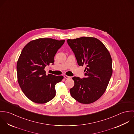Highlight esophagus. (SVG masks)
<instances>
[{
	"mask_svg": "<svg viewBox=\"0 0 134 134\" xmlns=\"http://www.w3.org/2000/svg\"><path fill=\"white\" fill-rule=\"evenodd\" d=\"M64 78H65L66 79H70L71 77H69V76H68L65 75V76H64Z\"/></svg>",
	"mask_w": 134,
	"mask_h": 134,
	"instance_id": "34e87169",
	"label": "esophagus"
}]
</instances>
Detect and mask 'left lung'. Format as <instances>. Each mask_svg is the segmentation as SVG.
I'll return each instance as SVG.
<instances>
[{"mask_svg":"<svg viewBox=\"0 0 134 134\" xmlns=\"http://www.w3.org/2000/svg\"><path fill=\"white\" fill-rule=\"evenodd\" d=\"M67 42L78 64L86 65L85 78H72L75 85L70 89L71 96L81 104L93 103L104 94L112 76L110 54L103 43L94 37L68 39Z\"/></svg>","mask_w":134,"mask_h":134,"instance_id":"left-lung-1","label":"left lung"}]
</instances>
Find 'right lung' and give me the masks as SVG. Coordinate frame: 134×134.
<instances>
[{"label": "right lung", "instance_id": "right-lung-1", "mask_svg": "<svg viewBox=\"0 0 134 134\" xmlns=\"http://www.w3.org/2000/svg\"><path fill=\"white\" fill-rule=\"evenodd\" d=\"M65 40L39 38L24 47L16 64L18 81L24 94L31 101L44 104L55 96V85L63 76L46 75L45 67L53 64L54 56Z\"/></svg>", "mask_w": 134, "mask_h": 134}]
</instances>
